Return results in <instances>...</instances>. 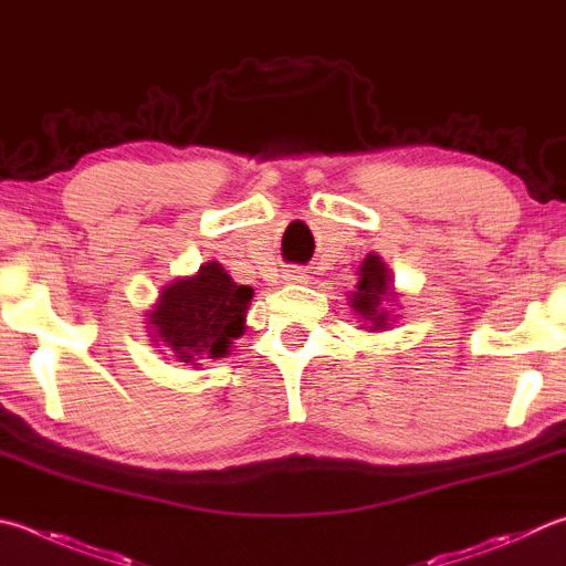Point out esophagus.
I'll list each match as a JSON object with an SVG mask.
<instances>
[{"label": "esophagus", "instance_id": "1", "mask_svg": "<svg viewBox=\"0 0 566 566\" xmlns=\"http://www.w3.org/2000/svg\"><path fill=\"white\" fill-rule=\"evenodd\" d=\"M284 280H286V282L300 284V282H306V280H310V276H306L302 270H286V272H284Z\"/></svg>", "mask_w": 566, "mask_h": 566}]
</instances>
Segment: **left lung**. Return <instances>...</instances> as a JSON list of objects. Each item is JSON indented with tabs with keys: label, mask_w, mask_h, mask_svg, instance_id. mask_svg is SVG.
Segmentation results:
<instances>
[{
	"label": "left lung",
	"mask_w": 566,
	"mask_h": 566,
	"mask_svg": "<svg viewBox=\"0 0 566 566\" xmlns=\"http://www.w3.org/2000/svg\"><path fill=\"white\" fill-rule=\"evenodd\" d=\"M390 296H394V292H390V272L386 262L378 254H368L358 266V284L356 292H352L354 312L366 318L368 332H381L394 322L381 306V302H388Z\"/></svg>",
	"instance_id": "left-lung-1"
}]
</instances>
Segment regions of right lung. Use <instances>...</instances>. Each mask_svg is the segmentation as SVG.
I'll use <instances>...</instances> for the list:
<instances>
[{
	"label": "right lung",
	"mask_w": 566,
	"mask_h": 566,
	"mask_svg": "<svg viewBox=\"0 0 566 566\" xmlns=\"http://www.w3.org/2000/svg\"><path fill=\"white\" fill-rule=\"evenodd\" d=\"M252 294V286L234 284L222 264L205 262L198 274L163 286L148 314L150 342L190 366L228 356L234 338L244 334Z\"/></svg>",
	"instance_id": "add662e5"
}]
</instances>
